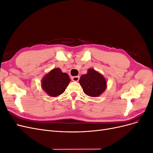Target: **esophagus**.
<instances>
[{
  "label": "esophagus",
  "instance_id": "1",
  "mask_svg": "<svg viewBox=\"0 0 153 153\" xmlns=\"http://www.w3.org/2000/svg\"><path fill=\"white\" fill-rule=\"evenodd\" d=\"M80 79V76H73L71 77V80L74 82H78Z\"/></svg>",
  "mask_w": 153,
  "mask_h": 153
}]
</instances>
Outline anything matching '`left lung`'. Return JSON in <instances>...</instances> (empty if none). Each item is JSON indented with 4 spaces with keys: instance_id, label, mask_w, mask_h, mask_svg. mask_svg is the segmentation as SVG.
Segmentation results:
<instances>
[{
    "instance_id": "1",
    "label": "left lung",
    "mask_w": 153,
    "mask_h": 153,
    "mask_svg": "<svg viewBox=\"0 0 153 153\" xmlns=\"http://www.w3.org/2000/svg\"><path fill=\"white\" fill-rule=\"evenodd\" d=\"M79 82L84 93L91 97L100 96L106 89L105 78L93 69H89L87 74L82 75Z\"/></svg>"
}]
</instances>
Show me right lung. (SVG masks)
Listing matches in <instances>:
<instances>
[{
    "instance_id": "right-lung-1",
    "label": "right lung",
    "mask_w": 153,
    "mask_h": 153,
    "mask_svg": "<svg viewBox=\"0 0 153 153\" xmlns=\"http://www.w3.org/2000/svg\"><path fill=\"white\" fill-rule=\"evenodd\" d=\"M69 82L67 73H62L60 68H55L43 77L41 86L49 96L55 97L63 93Z\"/></svg>"
}]
</instances>
